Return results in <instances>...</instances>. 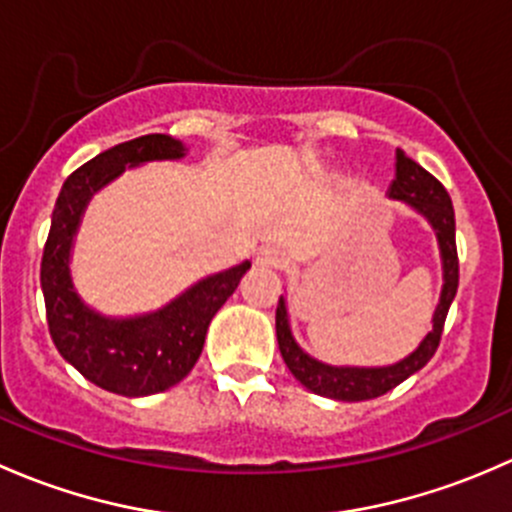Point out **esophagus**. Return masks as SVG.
<instances>
[{
    "label": "esophagus",
    "instance_id": "1",
    "mask_svg": "<svg viewBox=\"0 0 512 512\" xmlns=\"http://www.w3.org/2000/svg\"><path fill=\"white\" fill-rule=\"evenodd\" d=\"M255 265L260 267V270H280V267L285 265V252L270 245L260 247V250L255 252Z\"/></svg>",
    "mask_w": 512,
    "mask_h": 512
}]
</instances>
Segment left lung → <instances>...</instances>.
Listing matches in <instances>:
<instances>
[{
  "instance_id": "1",
  "label": "left lung",
  "mask_w": 512,
  "mask_h": 512,
  "mask_svg": "<svg viewBox=\"0 0 512 512\" xmlns=\"http://www.w3.org/2000/svg\"><path fill=\"white\" fill-rule=\"evenodd\" d=\"M389 198L401 200L416 210L426 223L433 227L438 240V252H441V270L443 287L438 297L436 309H433L431 329L426 337L418 342V347L409 356H404L396 364L386 366H334L327 361L314 359L312 354L304 352L294 339L292 327H289L287 299L280 297L277 304V344L285 359L287 369L292 371L294 379L304 389L314 391L319 396H327L334 401H366L386 394L401 381L409 379L418 369L431 361L436 354L438 342H441L443 322L451 309L453 297L458 289V252H456V218H453V203L448 198L446 188L433 178L428 170H423L416 160L406 156L401 148H396V178L389 185Z\"/></svg>"
}]
</instances>
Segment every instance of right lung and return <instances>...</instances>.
<instances>
[{"mask_svg": "<svg viewBox=\"0 0 512 512\" xmlns=\"http://www.w3.org/2000/svg\"><path fill=\"white\" fill-rule=\"evenodd\" d=\"M188 148L165 133H148L98 153L66 178L51 213L41 257L46 322L59 354L91 384L121 396H151L190 374L203 352L215 312L227 302L252 262L245 260L190 285L156 312L106 317L89 307L71 277V250L91 198L123 170L180 160Z\"/></svg>", "mask_w": 512, "mask_h": 512, "instance_id": "right-lung-1", "label": "right lung"}]
</instances>
